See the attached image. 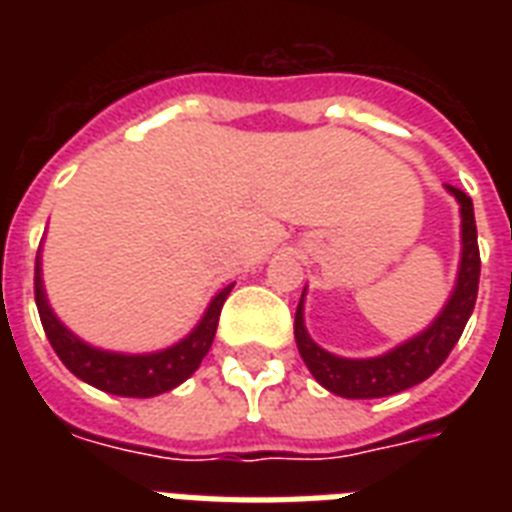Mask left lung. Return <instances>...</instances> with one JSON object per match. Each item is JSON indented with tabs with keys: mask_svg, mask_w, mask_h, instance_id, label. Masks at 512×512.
Returning <instances> with one entry per match:
<instances>
[{
	"mask_svg": "<svg viewBox=\"0 0 512 512\" xmlns=\"http://www.w3.org/2000/svg\"><path fill=\"white\" fill-rule=\"evenodd\" d=\"M457 196L462 212V263L457 287L452 300L446 303L430 329L414 340L398 345L380 358H340L321 350L308 337L303 324V297L295 313V340L305 366L327 390L342 398H382L412 388L417 382L428 380L438 366L452 353L462 329L468 324L470 313L476 308L478 276H481V255H478V231L473 201L465 191L446 185Z\"/></svg>",
	"mask_w": 512,
	"mask_h": 512,
	"instance_id": "left-lung-1",
	"label": "left lung"
}]
</instances>
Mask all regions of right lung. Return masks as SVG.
<instances>
[{"label":"right lung","mask_w":512,"mask_h":512,"mask_svg":"<svg viewBox=\"0 0 512 512\" xmlns=\"http://www.w3.org/2000/svg\"><path fill=\"white\" fill-rule=\"evenodd\" d=\"M231 289L233 284L225 287L212 300L204 319L199 321V327L177 345L162 350V353H148V356H122V353H106V350L90 348L79 337L71 335L55 319V313L47 305L42 276H39V255H36L34 268V300L36 308H39L44 335H47L60 361L68 366V372H74L79 380L90 382V385L106 390V393L130 398H151L159 396V393H167V390L177 388L180 382L188 380L199 369L201 358L207 356L209 348H212L217 319H220L225 297L231 295Z\"/></svg>","instance_id":"obj_1"}]
</instances>
